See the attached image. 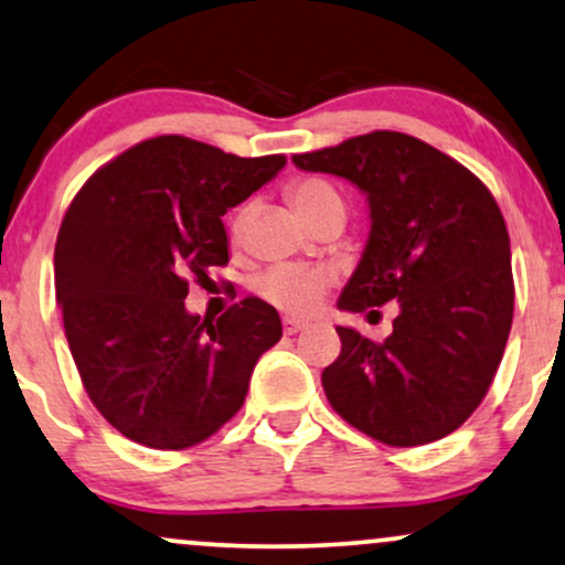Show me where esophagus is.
<instances>
[{"label": "esophagus", "instance_id": "1", "mask_svg": "<svg viewBox=\"0 0 565 565\" xmlns=\"http://www.w3.org/2000/svg\"><path fill=\"white\" fill-rule=\"evenodd\" d=\"M282 329H285V334H298V332H303V329H306V324H303V321H298V319H285L282 321Z\"/></svg>", "mask_w": 565, "mask_h": 565}]
</instances>
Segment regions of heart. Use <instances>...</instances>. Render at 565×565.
I'll use <instances>...</instances> for the list:
<instances>
[{
  "label": "heart",
  "instance_id": "1",
  "mask_svg": "<svg viewBox=\"0 0 565 565\" xmlns=\"http://www.w3.org/2000/svg\"><path fill=\"white\" fill-rule=\"evenodd\" d=\"M288 194L300 215L309 220V223L319 220L327 210L342 204L340 192L324 179H300L288 189ZM252 202H244L241 207L233 210V215L228 217L225 233H228V241L233 246L244 241L248 220H252ZM332 282L334 277L329 275L327 269L277 265L256 277L254 292L280 313L303 319L311 317V313L319 309L321 300L327 298L329 288H332Z\"/></svg>",
  "mask_w": 565,
  "mask_h": 565
}]
</instances>
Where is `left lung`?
<instances>
[{"instance_id": "8db88e82", "label": "left lung", "mask_w": 565, "mask_h": 565, "mask_svg": "<svg viewBox=\"0 0 565 565\" xmlns=\"http://www.w3.org/2000/svg\"><path fill=\"white\" fill-rule=\"evenodd\" d=\"M292 163L369 194V246L340 309L399 303L384 342L337 327L342 350L321 373L329 405L386 446L449 436L486 399L514 319L501 207L470 168L402 131H369Z\"/></svg>"}]
</instances>
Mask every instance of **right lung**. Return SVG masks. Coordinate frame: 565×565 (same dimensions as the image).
Masks as SVG:
<instances>
[{"mask_svg": "<svg viewBox=\"0 0 565 565\" xmlns=\"http://www.w3.org/2000/svg\"><path fill=\"white\" fill-rule=\"evenodd\" d=\"M285 156L238 158L160 135L100 166L64 212L56 300L87 397L129 441L181 451L244 405L282 321L248 296L217 321L184 309L189 280L228 265L223 217L265 186Z\"/></svg>", "mask_w": 565, "mask_h": 565, "instance_id": "obj_1", "label": "right lung"}]
</instances>
